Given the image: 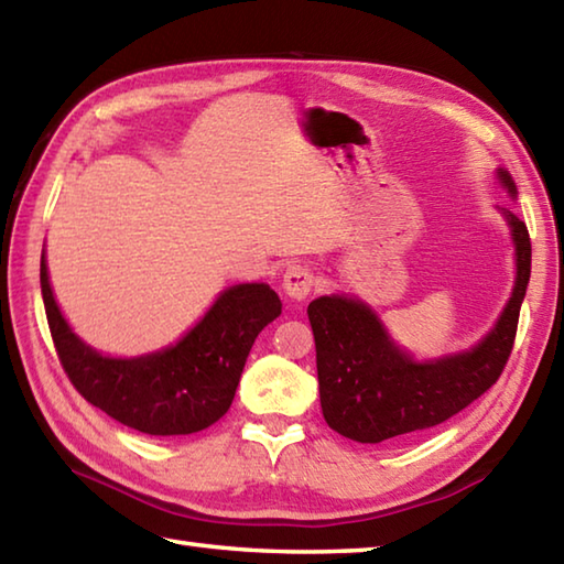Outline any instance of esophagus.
<instances>
[{"mask_svg": "<svg viewBox=\"0 0 564 564\" xmlns=\"http://www.w3.org/2000/svg\"><path fill=\"white\" fill-rule=\"evenodd\" d=\"M317 285V275L313 273V269L301 263H293L285 269L283 275V291L291 295L295 301H305L311 295V291Z\"/></svg>", "mask_w": 564, "mask_h": 564, "instance_id": "obj_1", "label": "esophagus"}]
</instances>
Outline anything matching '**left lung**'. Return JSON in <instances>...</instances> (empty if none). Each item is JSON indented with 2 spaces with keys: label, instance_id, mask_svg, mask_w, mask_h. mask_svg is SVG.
<instances>
[{
  "label": "left lung",
  "instance_id": "1",
  "mask_svg": "<svg viewBox=\"0 0 564 564\" xmlns=\"http://www.w3.org/2000/svg\"><path fill=\"white\" fill-rule=\"evenodd\" d=\"M498 175L516 194L508 172ZM503 214L516 241V289L494 333L470 352L414 362L389 340L377 315L360 301L323 295L308 305L327 426L352 442L380 444L446 422L498 382L513 352L532 256L525 221L508 209Z\"/></svg>",
  "mask_w": 564,
  "mask_h": 564
}]
</instances>
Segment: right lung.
Returning <instances> with one entry per match:
<instances>
[{
	"label": "right lung",
	"instance_id": "right-lung-1",
	"mask_svg": "<svg viewBox=\"0 0 564 564\" xmlns=\"http://www.w3.org/2000/svg\"><path fill=\"white\" fill-rule=\"evenodd\" d=\"M41 295L61 367L78 394L108 416L150 436L194 434L229 412L251 345L281 315L265 283L224 291L212 311L167 350L110 360L70 333L48 285L41 256Z\"/></svg>",
	"mask_w": 564,
	"mask_h": 564
}]
</instances>
